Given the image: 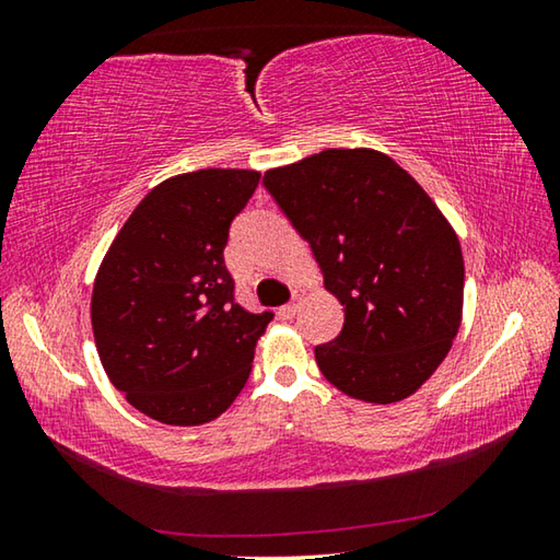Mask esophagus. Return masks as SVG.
<instances>
[{
    "label": "esophagus",
    "mask_w": 560,
    "mask_h": 560,
    "mask_svg": "<svg viewBox=\"0 0 560 560\" xmlns=\"http://www.w3.org/2000/svg\"><path fill=\"white\" fill-rule=\"evenodd\" d=\"M296 311H299V303L291 301V303H287V306L279 308V316H281L283 320H289V318L296 316Z\"/></svg>",
    "instance_id": "34e87169"
}]
</instances>
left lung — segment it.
Masks as SVG:
<instances>
[{
    "label": "left lung",
    "mask_w": 560,
    "mask_h": 560,
    "mask_svg": "<svg viewBox=\"0 0 560 560\" xmlns=\"http://www.w3.org/2000/svg\"><path fill=\"white\" fill-rule=\"evenodd\" d=\"M261 183L346 311L340 334L316 346L320 373L355 400H405L459 330L464 259L450 222L412 175L368 148H328Z\"/></svg>",
    "instance_id": "left-lung-1"
}]
</instances>
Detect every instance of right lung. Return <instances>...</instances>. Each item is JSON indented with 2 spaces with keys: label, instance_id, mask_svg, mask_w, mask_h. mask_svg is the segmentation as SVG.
Returning a JSON list of instances; mask_svg holds the SVG:
<instances>
[{
  "label": "right lung",
  "instance_id": "add662e5",
  "mask_svg": "<svg viewBox=\"0 0 560 560\" xmlns=\"http://www.w3.org/2000/svg\"><path fill=\"white\" fill-rule=\"evenodd\" d=\"M259 177L210 167L165 179L101 261L91 324L103 371L158 422L214 420L252 373L254 346L273 314H249L234 301L224 246Z\"/></svg>",
  "mask_w": 560,
  "mask_h": 560
}]
</instances>
